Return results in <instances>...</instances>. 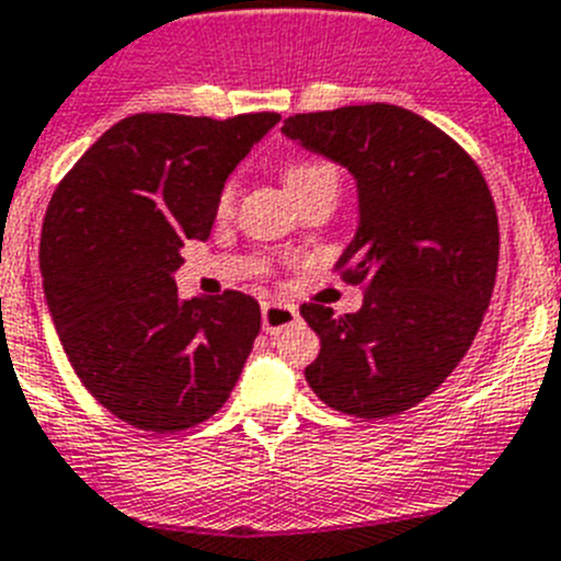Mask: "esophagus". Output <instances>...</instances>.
Here are the masks:
<instances>
[{
	"label": "esophagus",
	"mask_w": 561,
	"mask_h": 561,
	"mask_svg": "<svg viewBox=\"0 0 561 561\" xmlns=\"http://www.w3.org/2000/svg\"><path fill=\"white\" fill-rule=\"evenodd\" d=\"M299 321V310L293 305H282V301H265L262 305V330L265 332H282L285 327Z\"/></svg>",
	"instance_id": "1"
}]
</instances>
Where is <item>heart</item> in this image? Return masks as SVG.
<instances>
[{
    "label": "heart",
    "instance_id": "b5f03b06",
    "mask_svg": "<svg viewBox=\"0 0 561 561\" xmlns=\"http://www.w3.org/2000/svg\"><path fill=\"white\" fill-rule=\"evenodd\" d=\"M285 181L290 186V193H296V190H305V186L318 184V181H335L337 184V173L335 168H330L324 161H293L290 168L285 170ZM231 198H234V184H229L220 193V211H229Z\"/></svg>",
    "mask_w": 561,
    "mask_h": 561
}]
</instances>
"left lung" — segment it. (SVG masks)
Segmentation results:
<instances>
[{
	"mask_svg": "<svg viewBox=\"0 0 561 561\" xmlns=\"http://www.w3.org/2000/svg\"><path fill=\"white\" fill-rule=\"evenodd\" d=\"M282 134L355 179L357 229L337 265L368 287L346 316L301 305L321 337L307 382L350 416L408 411L461 363L492 299L501 231L486 181L450 136L400 105L296 114Z\"/></svg>",
	"mask_w": 561,
	"mask_h": 561,
	"instance_id": "left-lung-1",
	"label": "left lung"
}]
</instances>
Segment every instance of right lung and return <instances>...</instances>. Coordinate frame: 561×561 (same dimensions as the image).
Listing matches in <instances>:
<instances>
[{
  "label": "right lung",
  "mask_w": 561,
  "mask_h": 561,
  "mask_svg": "<svg viewBox=\"0 0 561 561\" xmlns=\"http://www.w3.org/2000/svg\"><path fill=\"white\" fill-rule=\"evenodd\" d=\"M279 114H136L60 181L42 229L44 299L89 393L142 431L195 427L229 400L260 332L251 296L175 287L184 240H206L224 184Z\"/></svg>",
  "instance_id": "add662e5"
}]
</instances>
